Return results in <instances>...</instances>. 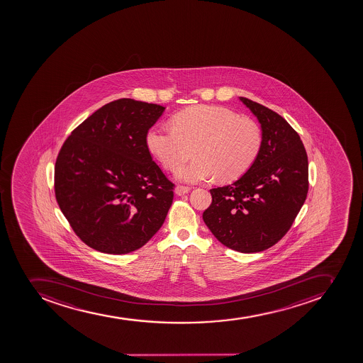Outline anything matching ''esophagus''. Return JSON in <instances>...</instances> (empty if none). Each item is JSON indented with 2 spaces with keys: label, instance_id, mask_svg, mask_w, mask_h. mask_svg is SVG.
<instances>
[{
  "label": "esophagus",
  "instance_id": "esophagus-1",
  "mask_svg": "<svg viewBox=\"0 0 363 363\" xmlns=\"http://www.w3.org/2000/svg\"><path fill=\"white\" fill-rule=\"evenodd\" d=\"M190 189H191L190 186H177V188H175V193L179 196L186 195V194L189 193Z\"/></svg>",
  "mask_w": 363,
  "mask_h": 363
}]
</instances>
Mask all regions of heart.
Returning <instances> with one entry per match:
<instances>
[{
    "instance_id": "obj_1",
    "label": "heart",
    "mask_w": 363,
    "mask_h": 363,
    "mask_svg": "<svg viewBox=\"0 0 363 363\" xmlns=\"http://www.w3.org/2000/svg\"><path fill=\"white\" fill-rule=\"evenodd\" d=\"M148 151L164 168H181L177 177L197 183L218 177L237 180L257 160L262 147L260 126L252 119L239 117L217 106H191L173 117V125H155L146 135Z\"/></svg>"
}]
</instances>
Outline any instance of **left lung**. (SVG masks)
Returning a JSON list of instances; mask_svg holds the SVG:
<instances>
[{
  "instance_id": "obj_1",
  "label": "left lung",
  "mask_w": 363,
  "mask_h": 363,
  "mask_svg": "<svg viewBox=\"0 0 363 363\" xmlns=\"http://www.w3.org/2000/svg\"><path fill=\"white\" fill-rule=\"evenodd\" d=\"M257 116L262 147L239 180L210 190L203 220L226 247L257 253L279 242L295 222L308 191V162L301 137L282 116L240 97Z\"/></svg>"
}]
</instances>
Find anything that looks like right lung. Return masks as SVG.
I'll return each instance as SVG.
<instances>
[{
    "label": "right lung",
    "instance_id": "1",
    "mask_svg": "<svg viewBox=\"0 0 363 363\" xmlns=\"http://www.w3.org/2000/svg\"><path fill=\"white\" fill-rule=\"evenodd\" d=\"M164 106L119 99L72 131L55 160V194L75 235L102 253H131L164 224L174 184L146 135Z\"/></svg>",
    "mask_w": 363,
    "mask_h": 363
}]
</instances>
